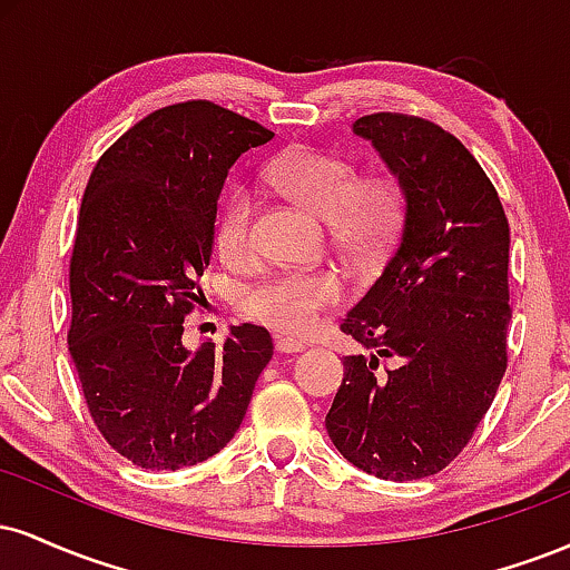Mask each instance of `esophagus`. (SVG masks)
I'll return each mask as SVG.
<instances>
[{
  "label": "esophagus",
  "instance_id": "1",
  "mask_svg": "<svg viewBox=\"0 0 570 570\" xmlns=\"http://www.w3.org/2000/svg\"><path fill=\"white\" fill-rule=\"evenodd\" d=\"M305 343L303 340H294V337H276V351L278 353H297L303 351Z\"/></svg>",
  "mask_w": 570,
  "mask_h": 570
}]
</instances>
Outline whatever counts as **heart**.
I'll return each instance as SVG.
<instances>
[{"mask_svg": "<svg viewBox=\"0 0 570 570\" xmlns=\"http://www.w3.org/2000/svg\"><path fill=\"white\" fill-rule=\"evenodd\" d=\"M265 179L281 195L326 222L332 246L353 259L381 257L399 219V189L389 176L358 179L356 163L311 144H292L267 163ZM254 198L233 187L222 200L214 240L227 263H244L252 254ZM343 299V281L332 271H286L248 286L240 297L246 316L273 330L303 335L322 313Z\"/></svg>", "mask_w": 570, "mask_h": 570, "instance_id": "obj_1", "label": "heart"}]
</instances>
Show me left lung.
<instances>
[{
  "label": "left lung",
  "mask_w": 570,
  "mask_h": 570,
  "mask_svg": "<svg viewBox=\"0 0 570 570\" xmlns=\"http://www.w3.org/2000/svg\"><path fill=\"white\" fill-rule=\"evenodd\" d=\"M353 134L381 153L404 208L383 273L340 324L375 353L343 358L326 431L362 472L423 480L466 448L507 372L509 222L474 155L436 122L375 112Z\"/></svg>",
  "instance_id": "left-lung-1"
}]
</instances>
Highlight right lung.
I'll return each mask as SVG.
<instances>
[{
    "mask_svg": "<svg viewBox=\"0 0 570 570\" xmlns=\"http://www.w3.org/2000/svg\"><path fill=\"white\" fill-rule=\"evenodd\" d=\"M273 134L214 101L149 112L96 163L69 259V353L109 448L141 469L195 466L244 421L273 356L265 326H233L189 353L185 316L206 303L227 171Z\"/></svg>",
    "mask_w": 570,
    "mask_h": 570,
    "instance_id": "add662e5",
    "label": "right lung"
}]
</instances>
